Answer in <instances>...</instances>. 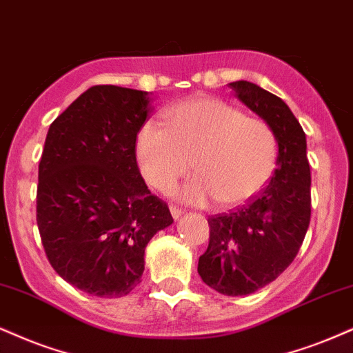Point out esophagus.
<instances>
[{"instance_id": "34e87169", "label": "esophagus", "mask_w": 353, "mask_h": 353, "mask_svg": "<svg viewBox=\"0 0 353 353\" xmlns=\"http://www.w3.org/2000/svg\"><path fill=\"white\" fill-rule=\"evenodd\" d=\"M170 212H172V216H173V219H180L181 216H183V210H181V208H176V206H170Z\"/></svg>"}]
</instances>
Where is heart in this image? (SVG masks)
<instances>
[{
    "label": "heart",
    "mask_w": 353,
    "mask_h": 353,
    "mask_svg": "<svg viewBox=\"0 0 353 353\" xmlns=\"http://www.w3.org/2000/svg\"><path fill=\"white\" fill-rule=\"evenodd\" d=\"M276 157L275 132L265 121L216 98L178 103L165 112V128L147 123L136 137L139 172L160 191L186 175L193 160L198 175L178 191L191 204L250 201L267 186Z\"/></svg>",
    "instance_id": "1"
}]
</instances>
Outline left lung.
<instances>
[{
    "mask_svg": "<svg viewBox=\"0 0 353 353\" xmlns=\"http://www.w3.org/2000/svg\"><path fill=\"white\" fill-rule=\"evenodd\" d=\"M229 86L275 132L276 168L247 206L208 219L210 245L198 273L217 293L245 296L276 280L299 252L311 219V170L306 134L288 104L250 81Z\"/></svg>",
    "mask_w": 353,
    "mask_h": 353,
    "instance_id": "obj_1",
    "label": "left lung"
}]
</instances>
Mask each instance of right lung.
Here are the masks:
<instances>
[{
	"mask_svg": "<svg viewBox=\"0 0 353 353\" xmlns=\"http://www.w3.org/2000/svg\"><path fill=\"white\" fill-rule=\"evenodd\" d=\"M150 99L141 90L91 86L47 132L37 185L42 245L55 272L93 296L129 294L147 243L173 223L136 162Z\"/></svg>",
	"mask_w": 353,
	"mask_h": 353,
	"instance_id": "right-lung-1",
	"label": "right lung"
}]
</instances>
